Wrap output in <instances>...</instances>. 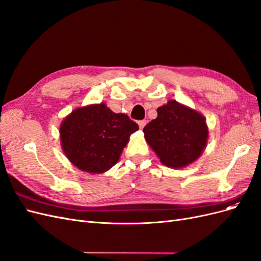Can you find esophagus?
<instances>
[{"label": "esophagus", "mask_w": 261, "mask_h": 261, "mask_svg": "<svg viewBox=\"0 0 261 261\" xmlns=\"http://www.w3.org/2000/svg\"><path fill=\"white\" fill-rule=\"evenodd\" d=\"M138 123H139V127H140V129H143V128L145 127V124H146V120H141V121H139Z\"/></svg>", "instance_id": "1"}]
</instances>
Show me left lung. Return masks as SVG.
Segmentation results:
<instances>
[{"mask_svg":"<svg viewBox=\"0 0 261 261\" xmlns=\"http://www.w3.org/2000/svg\"><path fill=\"white\" fill-rule=\"evenodd\" d=\"M143 132L162 164L173 169L194 163L207 146L205 117L174 99L157 108V118L147 123Z\"/></svg>","mask_w":261,"mask_h":261,"instance_id":"8db88e82","label":"left lung"}]
</instances>
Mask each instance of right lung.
<instances>
[{"label": "right lung", "mask_w": 261, "mask_h": 261, "mask_svg": "<svg viewBox=\"0 0 261 261\" xmlns=\"http://www.w3.org/2000/svg\"><path fill=\"white\" fill-rule=\"evenodd\" d=\"M139 125L125 114H116L106 104L75 108L60 127L63 152L78 169L103 173L118 163L130 136Z\"/></svg>", "instance_id": "add662e5"}]
</instances>
